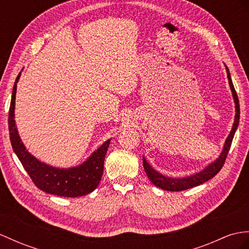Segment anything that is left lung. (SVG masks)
<instances>
[{
  "mask_svg": "<svg viewBox=\"0 0 249 249\" xmlns=\"http://www.w3.org/2000/svg\"><path fill=\"white\" fill-rule=\"evenodd\" d=\"M226 71H227L229 86H230V89H231L233 100L235 104V116H234V123L232 125V129H231V131H230L228 137L226 138L225 143H224V148H223L221 155L217 157V159L213 162H211L210 165L206 167L201 172L193 174V175H191V177L183 178H173L165 177V175H162L160 172L155 171L154 169L149 165L148 161L145 160L144 157H142L144 171H145V173H147L149 179L152 181V183L156 187H159V188H160V189L167 190V191H183V190L190 189V188L196 187L198 185L205 183V181L209 180L213 177H215V175L219 173V171L222 169L224 163H225L226 157H227V154H228L229 149H230V145H231L232 139L234 136V133H235L236 129H238L239 119H240L239 98H238V95H236V92L234 89L231 77H230V72H229V70L227 69V66H226Z\"/></svg>",
  "mask_w": 249,
  "mask_h": 249,
  "instance_id": "obj_1",
  "label": "left lung"
}]
</instances>
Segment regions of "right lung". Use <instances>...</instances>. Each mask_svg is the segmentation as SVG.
Instances as JSON below:
<instances>
[{"label": "right lung", "mask_w": 249, "mask_h": 249, "mask_svg": "<svg viewBox=\"0 0 249 249\" xmlns=\"http://www.w3.org/2000/svg\"><path fill=\"white\" fill-rule=\"evenodd\" d=\"M20 76L21 72L16 79L8 115L10 142L18 159L20 160L34 184L40 190L50 195L66 197H77L89 195L94 191L100 183L102 173H104L105 157L111 139H107L86 161L77 167L60 169L41 162L28 152L18 134L15 121V104L17 83L19 81Z\"/></svg>", "instance_id": "1"}]
</instances>
